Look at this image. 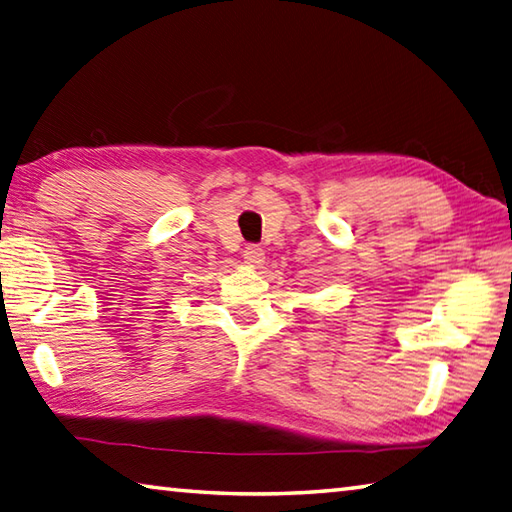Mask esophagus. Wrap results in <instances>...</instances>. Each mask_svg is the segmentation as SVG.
<instances>
[{"instance_id": "1", "label": "esophagus", "mask_w": 512, "mask_h": 512, "mask_svg": "<svg viewBox=\"0 0 512 512\" xmlns=\"http://www.w3.org/2000/svg\"><path fill=\"white\" fill-rule=\"evenodd\" d=\"M243 258L249 267H260L265 263V252L258 245H247Z\"/></svg>"}]
</instances>
